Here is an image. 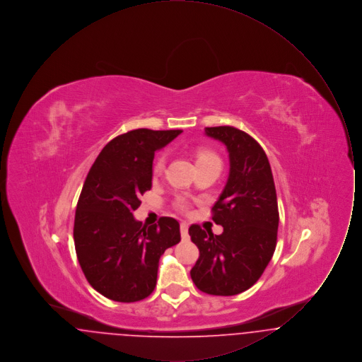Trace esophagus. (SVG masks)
<instances>
[{
    "instance_id": "obj_1",
    "label": "esophagus",
    "mask_w": 362,
    "mask_h": 362,
    "mask_svg": "<svg viewBox=\"0 0 362 362\" xmlns=\"http://www.w3.org/2000/svg\"><path fill=\"white\" fill-rule=\"evenodd\" d=\"M180 235H182L183 240H189V225L186 224V223L180 224Z\"/></svg>"
}]
</instances>
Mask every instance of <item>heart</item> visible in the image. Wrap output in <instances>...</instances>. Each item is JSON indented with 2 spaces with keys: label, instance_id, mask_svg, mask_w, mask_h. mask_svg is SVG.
Listing matches in <instances>:
<instances>
[{
  "label": "heart",
  "instance_id": "1",
  "mask_svg": "<svg viewBox=\"0 0 362 362\" xmlns=\"http://www.w3.org/2000/svg\"><path fill=\"white\" fill-rule=\"evenodd\" d=\"M205 160H218V158H217L216 156L209 153V152H205V151H204V152H199V153L197 155V163L205 161ZM164 167H165V156L160 155L155 160L153 173H155V175H160V173H163ZM176 206H177L179 210H182V211H187V210H189V204H187V201H185V199H179L177 204H176Z\"/></svg>",
  "mask_w": 362,
  "mask_h": 362
}]
</instances>
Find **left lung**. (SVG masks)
Wrapping results in <instances>:
<instances>
[{"instance_id":"obj_1","label":"left lung","mask_w":362,"mask_h":362,"mask_svg":"<svg viewBox=\"0 0 362 362\" xmlns=\"http://www.w3.org/2000/svg\"><path fill=\"white\" fill-rule=\"evenodd\" d=\"M205 134L224 144L229 156L228 180L213 206V221L224 232L189 226L199 248L189 274L202 292L235 296L258 281L276 251V186L269 158L251 136L230 126L205 127Z\"/></svg>"}]
</instances>
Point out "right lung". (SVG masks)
I'll list each match as a JSON object with an SVG mask.
<instances>
[{
  "label": "right lung",
  "instance_id": "add662e5",
  "mask_svg": "<svg viewBox=\"0 0 362 362\" xmlns=\"http://www.w3.org/2000/svg\"><path fill=\"white\" fill-rule=\"evenodd\" d=\"M182 130L137 129L110 141L90 167L74 217L76 254L90 286L134 303L155 291L158 260L180 241L179 223L142 225L133 216L152 189L153 158Z\"/></svg>",
  "mask_w": 362,
  "mask_h": 362
}]
</instances>
